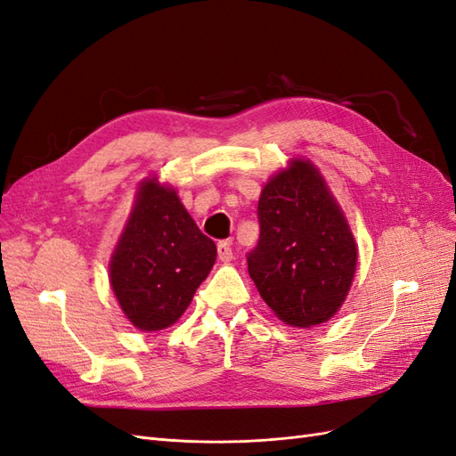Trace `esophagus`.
Instances as JSON below:
<instances>
[{
    "mask_svg": "<svg viewBox=\"0 0 456 456\" xmlns=\"http://www.w3.org/2000/svg\"><path fill=\"white\" fill-rule=\"evenodd\" d=\"M216 251H218V258L223 260V262H230V260L233 258L230 241H218V245H216Z\"/></svg>",
    "mask_w": 456,
    "mask_h": 456,
    "instance_id": "esophagus-1",
    "label": "esophagus"
}]
</instances>
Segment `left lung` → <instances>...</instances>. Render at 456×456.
<instances>
[{"label": "left lung", "instance_id": "8db88e82", "mask_svg": "<svg viewBox=\"0 0 456 456\" xmlns=\"http://www.w3.org/2000/svg\"><path fill=\"white\" fill-rule=\"evenodd\" d=\"M258 243L247 266L260 297L293 327L327 322L354 280L357 249L322 175L297 159L258 200Z\"/></svg>", "mask_w": 456, "mask_h": 456}]
</instances>
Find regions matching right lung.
I'll return each instance as SVG.
<instances>
[{"mask_svg": "<svg viewBox=\"0 0 456 456\" xmlns=\"http://www.w3.org/2000/svg\"><path fill=\"white\" fill-rule=\"evenodd\" d=\"M216 260V245L196 226L173 188L142 183L110 262L121 310L142 330L173 325Z\"/></svg>", "mask_w": 456, "mask_h": 456, "instance_id": "add662e5", "label": "right lung"}]
</instances>
